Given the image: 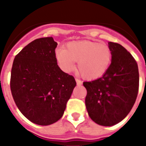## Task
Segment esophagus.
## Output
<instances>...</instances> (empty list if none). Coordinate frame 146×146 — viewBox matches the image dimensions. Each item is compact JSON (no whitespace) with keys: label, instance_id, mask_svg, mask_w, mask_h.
<instances>
[{"label":"esophagus","instance_id":"obj_1","mask_svg":"<svg viewBox=\"0 0 146 146\" xmlns=\"http://www.w3.org/2000/svg\"><path fill=\"white\" fill-rule=\"evenodd\" d=\"M76 84H77L78 86H81V85L82 84V81L80 80H79V79H76Z\"/></svg>","mask_w":146,"mask_h":146}]
</instances>
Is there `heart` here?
Returning <instances> with one entry per match:
<instances>
[{
    "label": "heart",
    "instance_id": "b5f03b06",
    "mask_svg": "<svg viewBox=\"0 0 146 146\" xmlns=\"http://www.w3.org/2000/svg\"><path fill=\"white\" fill-rule=\"evenodd\" d=\"M55 58L66 73L74 70L78 61V72L86 80H96L106 73L111 65L112 53L106 44L92 41H74L66 44V49L55 50Z\"/></svg>",
    "mask_w": 146,
    "mask_h": 146
}]
</instances>
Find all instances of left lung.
I'll return each mask as SVG.
<instances>
[{
    "label": "left lung",
    "mask_w": 146,
    "mask_h": 146,
    "mask_svg": "<svg viewBox=\"0 0 146 146\" xmlns=\"http://www.w3.org/2000/svg\"><path fill=\"white\" fill-rule=\"evenodd\" d=\"M112 53L111 65L101 78L84 82L86 106L92 120L111 127L123 120L131 111L139 91L137 63L122 45L108 42Z\"/></svg>",
    "instance_id": "left-lung-1"
}]
</instances>
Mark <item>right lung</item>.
I'll return each instance as SVG.
<instances>
[{
	"label": "right lung",
	"instance_id": "add662e5",
	"mask_svg": "<svg viewBox=\"0 0 146 146\" xmlns=\"http://www.w3.org/2000/svg\"><path fill=\"white\" fill-rule=\"evenodd\" d=\"M52 37L38 38L15 57L10 89L17 108L31 122L47 126L62 117L74 87L73 76L60 70Z\"/></svg>",
	"mask_w": 146,
	"mask_h": 146
}]
</instances>
